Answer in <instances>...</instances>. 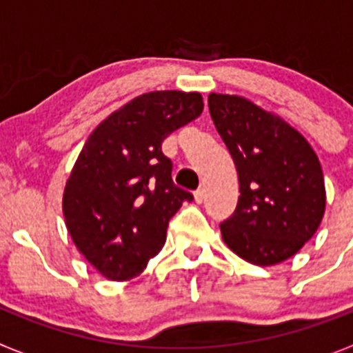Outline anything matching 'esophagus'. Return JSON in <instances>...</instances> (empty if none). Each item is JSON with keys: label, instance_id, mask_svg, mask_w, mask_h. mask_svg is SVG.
Returning a JSON list of instances; mask_svg holds the SVG:
<instances>
[{"label": "esophagus", "instance_id": "1", "mask_svg": "<svg viewBox=\"0 0 353 353\" xmlns=\"http://www.w3.org/2000/svg\"><path fill=\"white\" fill-rule=\"evenodd\" d=\"M194 199H196V203H203V201H205V189H203V187H199L198 191L194 192Z\"/></svg>", "mask_w": 353, "mask_h": 353}]
</instances>
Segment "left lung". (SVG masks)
Here are the masks:
<instances>
[{"label": "left lung", "instance_id": "obj_1", "mask_svg": "<svg viewBox=\"0 0 353 353\" xmlns=\"http://www.w3.org/2000/svg\"><path fill=\"white\" fill-rule=\"evenodd\" d=\"M214 125L239 173L240 198L221 223L226 245L252 265L292 258L325 212L320 161L301 132L244 97L208 95Z\"/></svg>", "mask_w": 353, "mask_h": 353}]
</instances>
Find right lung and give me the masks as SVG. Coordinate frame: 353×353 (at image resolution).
Returning <instances> with one entry per match:
<instances>
[{
    "label": "right lung",
    "instance_id": "1",
    "mask_svg": "<svg viewBox=\"0 0 353 353\" xmlns=\"http://www.w3.org/2000/svg\"><path fill=\"white\" fill-rule=\"evenodd\" d=\"M203 111V97L150 92L109 114L84 143L63 192L65 224L102 276L127 281L166 242L168 223L191 192L171 179L162 141Z\"/></svg>",
    "mask_w": 353,
    "mask_h": 353
}]
</instances>
